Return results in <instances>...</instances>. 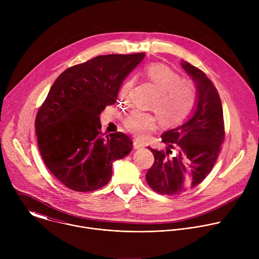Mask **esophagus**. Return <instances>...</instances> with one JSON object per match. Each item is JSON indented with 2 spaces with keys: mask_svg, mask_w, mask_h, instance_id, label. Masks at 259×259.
Returning <instances> with one entry per match:
<instances>
[{
  "mask_svg": "<svg viewBox=\"0 0 259 259\" xmlns=\"http://www.w3.org/2000/svg\"><path fill=\"white\" fill-rule=\"evenodd\" d=\"M133 146H134L135 150H139V149H143V147L145 146V144H144L142 141L138 140V139H134V141H133Z\"/></svg>",
  "mask_w": 259,
  "mask_h": 259,
  "instance_id": "obj_1",
  "label": "esophagus"
}]
</instances>
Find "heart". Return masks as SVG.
I'll return each instance as SVG.
<instances>
[{"label":"heart","mask_w":259,"mask_h":259,"mask_svg":"<svg viewBox=\"0 0 259 259\" xmlns=\"http://www.w3.org/2000/svg\"><path fill=\"white\" fill-rule=\"evenodd\" d=\"M144 75L158 90L152 102V108L156 110L161 122L168 126L179 124L186 119L195 106L197 90L195 84L186 79H180L178 73L167 65L153 63L144 68ZM131 83H126L121 91V97H125ZM128 131L143 138L157 127V119L149 113L134 110L124 121Z\"/></svg>","instance_id":"1"}]
</instances>
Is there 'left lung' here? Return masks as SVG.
<instances>
[{
  "mask_svg": "<svg viewBox=\"0 0 259 259\" xmlns=\"http://www.w3.org/2000/svg\"><path fill=\"white\" fill-rule=\"evenodd\" d=\"M180 65L196 84L197 100L186 121L162 134L165 151L149 147L155 162L145 175L152 190L167 196L201 183L212 170L225 139L223 106L213 83L191 63L182 60Z\"/></svg>",
  "mask_w": 259,
  "mask_h": 259,
  "instance_id": "left-lung-1",
  "label": "left lung"
}]
</instances>
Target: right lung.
Instances as JSON below:
<instances>
[{
	"mask_svg": "<svg viewBox=\"0 0 259 259\" xmlns=\"http://www.w3.org/2000/svg\"><path fill=\"white\" fill-rule=\"evenodd\" d=\"M145 54L100 55L65 69L35 118L44 163L68 189L96 191L110 180L113 163L130 154L122 132L101 134L100 114L117 101L121 85Z\"/></svg>",
	"mask_w": 259,
	"mask_h": 259,
	"instance_id": "1",
	"label": "right lung"
}]
</instances>
